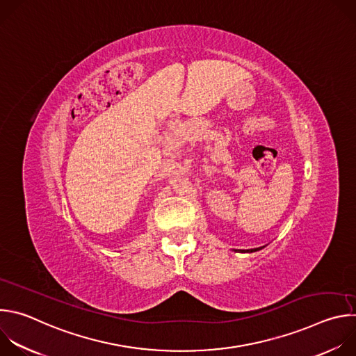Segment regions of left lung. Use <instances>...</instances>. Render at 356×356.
<instances>
[{
  "label": "left lung",
  "mask_w": 356,
  "mask_h": 356,
  "mask_svg": "<svg viewBox=\"0 0 356 356\" xmlns=\"http://www.w3.org/2000/svg\"><path fill=\"white\" fill-rule=\"evenodd\" d=\"M264 248V246H262ZM262 248H255V249H248V250H239V252H255V250H259V249H262Z\"/></svg>",
  "instance_id": "obj_1"
}]
</instances>
